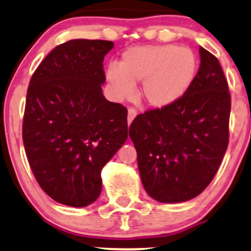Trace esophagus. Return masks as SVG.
<instances>
[{"label": "esophagus", "mask_w": 251, "mask_h": 251, "mask_svg": "<svg viewBox=\"0 0 251 251\" xmlns=\"http://www.w3.org/2000/svg\"><path fill=\"white\" fill-rule=\"evenodd\" d=\"M137 114H138L137 109H134V108H132V107L128 108V113H127V123H128V125L132 122H133V119H134L135 117H137Z\"/></svg>", "instance_id": "34e87169"}]
</instances>
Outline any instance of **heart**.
<instances>
[{"mask_svg":"<svg viewBox=\"0 0 251 251\" xmlns=\"http://www.w3.org/2000/svg\"><path fill=\"white\" fill-rule=\"evenodd\" d=\"M197 54L177 45L138 46L124 51L119 66L111 63L106 79L119 99L132 96L142 81L139 97L154 109L174 105L188 93L198 72Z\"/></svg>","mask_w":251,"mask_h":251,"instance_id":"obj_1","label":"heart"}]
</instances>
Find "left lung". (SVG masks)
I'll return each instance as SVG.
<instances>
[{
    "mask_svg": "<svg viewBox=\"0 0 251 251\" xmlns=\"http://www.w3.org/2000/svg\"><path fill=\"white\" fill-rule=\"evenodd\" d=\"M201 66L174 105L134 118L129 137L146 192L162 203L195 198L214 179L227 144L231 98L220 61L200 47Z\"/></svg>",
    "mask_w": 251,
    "mask_h": 251,
    "instance_id": "8db88e82",
    "label": "left lung"
}]
</instances>
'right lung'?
<instances>
[{
    "mask_svg": "<svg viewBox=\"0 0 251 251\" xmlns=\"http://www.w3.org/2000/svg\"><path fill=\"white\" fill-rule=\"evenodd\" d=\"M105 40L56 46L31 76L22 138L34 177L57 203L82 208L101 191V170L127 139V109L102 94Z\"/></svg>",
    "mask_w": 251,
    "mask_h": 251,
    "instance_id": "right-lung-1",
    "label": "right lung"
}]
</instances>
